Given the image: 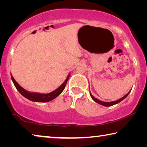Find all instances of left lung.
I'll list each match as a JSON object with an SVG mask.
<instances>
[{"label":"left lung","mask_w":147,"mask_h":147,"mask_svg":"<svg viewBox=\"0 0 147 147\" xmlns=\"http://www.w3.org/2000/svg\"><path fill=\"white\" fill-rule=\"evenodd\" d=\"M130 91L128 92V93L126 94L125 96H124L123 97H122L121 98H120V99H119V100H116V101H113V102H103V101H101V100H99L98 99H97V98H96L95 97H94V96L92 95L91 94V93H90V96H91V98H92V99H93V100L94 101V102H97V103H98L99 104H101V105H102V106H113V105H114V104H117V103H119V102H120L121 101H122L123 100V99H124L125 98L126 96H127L128 95V94L130 93Z\"/></svg>","instance_id":"obj_1"}]
</instances>
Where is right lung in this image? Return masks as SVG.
<instances>
[{"mask_svg":"<svg viewBox=\"0 0 147 147\" xmlns=\"http://www.w3.org/2000/svg\"><path fill=\"white\" fill-rule=\"evenodd\" d=\"M70 76V74H69L66 80L64 82L63 84L58 88L56 90L51 92V93L48 94H40V93H30L26 91L25 89H24L23 88H21L18 84L17 83V82L15 80L13 77L11 75V80L13 81L15 86H16V89L19 91V92L21 93L22 95L24 96V97L29 99L30 100L34 101V102H49L52 100H53L55 98H56L59 94H60L62 91H63V89L65 88L66 84L67 82L68 79Z\"/></svg>","mask_w":147,"mask_h":147,"instance_id":"add662e5","label":"right lung"}]
</instances>
